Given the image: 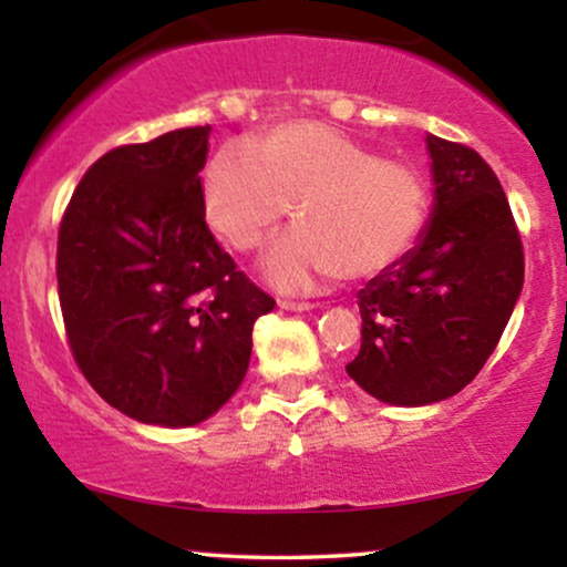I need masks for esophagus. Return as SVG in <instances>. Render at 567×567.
Instances as JSON below:
<instances>
[{
    "instance_id": "esophagus-1",
    "label": "esophagus",
    "mask_w": 567,
    "mask_h": 567,
    "mask_svg": "<svg viewBox=\"0 0 567 567\" xmlns=\"http://www.w3.org/2000/svg\"><path fill=\"white\" fill-rule=\"evenodd\" d=\"M279 309H288V311H309V309H317V303H309V301H288V298H279Z\"/></svg>"
}]
</instances>
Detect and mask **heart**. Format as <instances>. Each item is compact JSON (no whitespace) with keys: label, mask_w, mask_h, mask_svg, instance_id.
<instances>
[{"label":"heart","mask_w":567,"mask_h":567,"mask_svg":"<svg viewBox=\"0 0 567 567\" xmlns=\"http://www.w3.org/2000/svg\"><path fill=\"white\" fill-rule=\"evenodd\" d=\"M202 202L234 250L250 252L296 205L301 229L279 237L266 275L303 292L341 277H375L413 250L426 229L432 194L413 162L381 157L341 130L290 120L250 146L229 143L207 165Z\"/></svg>","instance_id":"b5f03b06"}]
</instances>
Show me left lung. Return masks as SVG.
<instances>
[{
  "label": "left lung",
  "instance_id": "1",
  "mask_svg": "<svg viewBox=\"0 0 567 567\" xmlns=\"http://www.w3.org/2000/svg\"><path fill=\"white\" fill-rule=\"evenodd\" d=\"M432 226L360 290L362 347L347 373L392 405H429L474 381L523 290L525 252L496 173L464 143L429 135Z\"/></svg>",
  "mask_w": 567,
  "mask_h": 567
}]
</instances>
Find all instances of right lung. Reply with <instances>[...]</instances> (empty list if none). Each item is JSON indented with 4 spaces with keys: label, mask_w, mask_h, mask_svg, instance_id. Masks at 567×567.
Returning a JSON list of instances; mask_svg holds the SVG:
<instances>
[{
    "label": "right lung",
    "mask_w": 567,
    "mask_h": 567,
    "mask_svg": "<svg viewBox=\"0 0 567 567\" xmlns=\"http://www.w3.org/2000/svg\"><path fill=\"white\" fill-rule=\"evenodd\" d=\"M210 125L125 143L90 165L58 229L69 349L109 405L159 426L210 419L243 383L275 298L205 220Z\"/></svg>",
    "instance_id": "right-lung-1"
}]
</instances>
